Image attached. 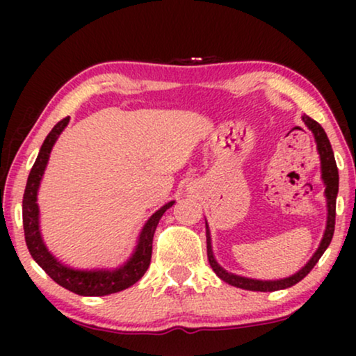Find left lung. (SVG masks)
Returning a JSON list of instances; mask_svg holds the SVG:
<instances>
[{
	"mask_svg": "<svg viewBox=\"0 0 356 356\" xmlns=\"http://www.w3.org/2000/svg\"><path fill=\"white\" fill-rule=\"evenodd\" d=\"M305 121V124L313 131L316 144H318V152L321 157V173H323V181L325 184V199H327V225H325V232L323 240H321V245L318 248V251L314 252V256L311 257L303 269L296 272L291 277H286V279H280V280H254V279H248V277H241V275H235L232 272H227L223 267L218 266V262L216 261L212 252V245H211V232H209V227L206 223V236H207V259L209 264H211L212 270L220 277L223 282L230 284L233 286H238V289L243 290H252V291H275V290H284L289 289V286L298 284L300 280H303L306 275L309 274L311 269L316 266V262L321 259V256L324 254V251L327 250V246L330 245V240L334 236V228H335V199H337V193H339V172H337V163H335L334 159V152L332 147H330V143L327 139V134L323 129L318 121L311 120L309 116H301Z\"/></svg>",
	"mask_w": 356,
	"mask_h": 356,
	"instance_id": "1",
	"label": "left lung"
}]
</instances>
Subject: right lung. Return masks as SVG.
<instances>
[{
	"label": "right lung",
	"instance_id": "1",
	"mask_svg": "<svg viewBox=\"0 0 356 356\" xmlns=\"http://www.w3.org/2000/svg\"><path fill=\"white\" fill-rule=\"evenodd\" d=\"M70 123V116L63 118L55 124V128L50 131L47 139L43 140L40 152L37 155L35 163L29 173L26 191L22 199V223H24V235H26V245L29 252L33 257V261L56 282L58 285L65 286L66 290L72 291L76 295L82 296H104L110 293H116L128 286L134 285L140 277L145 274V270L150 266V257H152V240L155 228L159 225V220L162 218L167 209L175 204L170 201L160 207L157 212L152 213L140 232L138 246L133 252V256L124 262L123 266L115 270H77L71 269L65 264H61L50 251L47 250L45 243L40 235V225H38V204H37V191L40 186L43 172H45L50 152L55 145L56 139L60 138L63 129Z\"/></svg>",
	"mask_w": 356,
	"mask_h": 356
}]
</instances>
